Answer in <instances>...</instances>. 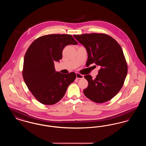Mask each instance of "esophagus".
Instances as JSON below:
<instances>
[{
	"label": "esophagus",
	"instance_id": "obj_1",
	"mask_svg": "<svg viewBox=\"0 0 146 146\" xmlns=\"http://www.w3.org/2000/svg\"><path fill=\"white\" fill-rule=\"evenodd\" d=\"M76 79H82V78H84V76L83 75H82V74H80L78 73H76Z\"/></svg>",
	"mask_w": 146,
	"mask_h": 146
}]
</instances>
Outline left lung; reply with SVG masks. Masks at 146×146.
<instances>
[{
	"instance_id": "1",
	"label": "left lung",
	"mask_w": 146,
	"mask_h": 146,
	"mask_svg": "<svg viewBox=\"0 0 146 146\" xmlns=\"http://www.w3.org/2000/svg\"><path fill=\"white\" fill-rule=\"evenodd\" d=\"M86 49V64L93 63L100 67L96 78H84L88 86L83 91L91 101L101 104L111 100L121 89L127 73V65L123 50L114 39L103 33L74 35Z\"/></svg>"
}]
</instances>
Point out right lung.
Here are the masks:
<instances>
[{
    "label": "right lung",
    "mask_w": 146,
    "mask_h": 146,
    "mask_svg": "<svg viewBox=\"0 0 146 146\" xmlns=\"http://www.w3.org/2000/svg\"><path fill=\"white\" fill-rule=\"evenodd\" d=\"M70 44H78L71 35H43L31 44L25 54L23 78L29 90L42 104L60 101L76 78L75 73L62 74L54 67V62L62 59L63 49Z\"/></svg>",
    "instance_id": "right-lung-1"
}]
</instances>
